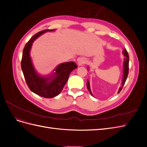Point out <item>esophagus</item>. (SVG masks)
Segmentation results:
<instances>
[{"label":"esophagus","mask_w":147,"mask_h":147,"mask_svg":"<svg viewBox=\"0 0 147 147\" xmlns=\"http://www.w3.org/2000/svg\"><path fill=\"white\" fill-rule=\"evenodd\" d=\"M86 63V59L84 58V57H81V58H80V59L78 60V64L79 66L82 65H83L84 64H85Z\"/></svg>","instance_id":"1"}]
</instances>
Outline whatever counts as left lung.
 Instances as JSON below:
<instances>
[{"label":"left lung","instance_id":"obj_1","mask_svg":"<svg viewBox=\"0 0 147 147\" xmlns=\"http://www.w3.org/2000/svg\"><path fill=\"white\" fill-rule=\"evenodd\" d=\"M123 55L125 56V58H124V64H123V80H122V86L120 87L119 89V91H118V93L121 91L122 88L124 86V83H125L126 81V79H127V75H128V73H129V55H128V53L127 51V50H126V49H124V50L123 51ZM86 86H87V88L88 91H90V94L92 95V92H91V89H90V82H89V81L88 80L87 81V84H86Z\"/></svg>","mask_w":147,"mask_h":147}]
</instances>
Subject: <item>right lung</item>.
<instances>
[{"mask_svg":"<svg viewBox=\"0 0 147 147\" xmlns=\"http://www.w3.org/2000/svg\"><path fill=\"white\" fill-rule=\"evenodd\" d=\"M55 30L46 29L35 34L26 44L21 63L26 82L30 91L45 98H52L58 95L67 82L70 72L77 68L74 62L62 63L55 69V72L53 75L48 77L40 76L35 70L30 57V50L32 43L42 34Z\"/></svg>","mask_w":147,"mask_h":147,"instance_id":"1","label":"right lung"}]
</instances>
